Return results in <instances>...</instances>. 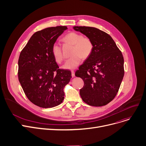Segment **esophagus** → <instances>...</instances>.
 <instances>
[{
	"mask_svg": "<svg viewBox=\"0 0 146 146\" xmlns=\"http://www.w3.org/2000/svg\"><path fill=\"white\" fill-rule=\"evenodd\" d=\"M72 78H74V76H75L74 72V71H72Z\"/></svg>",
	"mask_w": 146,
	"mask_h": 146,
	"instance_id": "obj_1",
	"label": "esophagus"
}]
</instances>
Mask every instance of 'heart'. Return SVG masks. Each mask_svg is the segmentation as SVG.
Segmentation results:
<instances>
[{
    "instance_id": "b5f03b06",
    "label": "heart",
    "mask_w": 146,
    "mask_h": 146,
    "mask_svg": "<svg viewBox=\"0 0 146 146\" xmlns=\"http://www.w3.org/2000/svg\"><path fill=\"white\" fill-rule=\"evenodd\" d=\"M63 41L73 45L72 51V56L68 58L63 66L66 70H73L80 63L82 58H88L93 50V43L89 38L84 37L81 34L70 33L67 34L63 39ZM52 56L57 63H61L64 56L61 47L57 43H54L51 48Z\"/></svg>"
}]
</instances>
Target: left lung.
Wrapping results in <instances>:
<instances>
[{
    "mask_svg": "<svg viewBox=\"0 0 146 146\" xmlns=\"http://www.w3.org/2000/svg\"><path fill=\"white\" fill-rule=\"evenodd\" d=\"M73 28L93 43L90 55L75 73L84 82L80 96L89 105H106L116 96L123 79V56L112 37L102 31L90 27Z\"/></svg>",
    "mask_w": 146,
    "mask_h": 146,
    "instance_id": "8db88e82",
    "label": "left lung"
}]
</instances>
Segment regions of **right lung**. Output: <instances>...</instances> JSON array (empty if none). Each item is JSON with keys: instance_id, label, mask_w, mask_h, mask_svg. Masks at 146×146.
Returning a JSON list of instances; mask_svg holds the SVG:
<instances>
[{"instance_id": "right-lung-1", "label": "right lung", "mask_w": 146, "mask_h": 146, "mask_svg": "<svg viewBox=\"0 0 146 146\" xmlns=\"http://www.w3.org/2000/svg\"><path fill=\"white\" fill-rule=\"evenodd\" d=\"M58 26L36 32L21 52L18 78L29 100L41 108H52L62 103L64 88L72 73L59 69L51 48L59 36L67 29Z\"/></svg>"}]
</instances>
